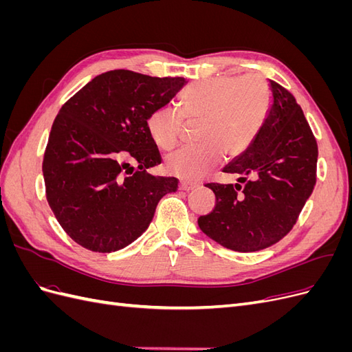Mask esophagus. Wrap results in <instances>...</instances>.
<instances>
[{
  "label": "esophagus",
  "instance_id": "obj_1",
  "mask_svg": "<svg viewBox=\"0 0 352 352\" xmlns=\"http://www.w3.org/2000/svg\"><path fill=\"white\" fill-rule=\"evenodd\" d=\"M198 186L197 185H192V184H186V182H180L179 184V189L180 190H185V192H189V190H194L197 189Z\"/></svg>",
  "mask_w": 352,
  "mask_h": 352
}]
</instances>
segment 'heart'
Instances as JSON below:
<instances>
[{"mask_svg":"<svg viewBox=\"0 0 352 352\" xmlns=\"http://www.w3.org/2000/svg\"><path fill=\"white\" fill-rule=\"evenodd\" d=\"M272 102L269 85L258 74L242 78L217 76L190 83L180 94V110L158 107L146 119V131L163 151L179 144L188 122H201L199 146L185 148L166 160L168 173L186 182H198L223 155H241L260 131Z\"/></svg>","mask_w":352,"mask_h":352,"instance_id":"obj_1","label":"heart"}]
</instances>
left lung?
I'll return each mask as SVG.
<instances>
[{"instance_id": "1", "label": "left lung", "mask_w": 352, "mask_h": 352, "mask_svg": "<svg viewBox=\"0 0 352 352\" xmlns=\"http://www.w3.org/2000/svg\"><path fill=\"white\" fill-rule=\"evenodd\" d=\"M272 102L250 146L223 172L253 179L207 184L216 195L210 214L198 219L208 238L232 251L254 252L286 236L316 185L317 142L294 95L269 80ZM240 190L239 195L237 190Z\"/></svg>"}]
</instances>
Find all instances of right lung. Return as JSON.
Returning <instances> with one entry per match:
<instances>
[{"label": "right lung", "instance_id": "1", "mask_svg": "<svg viewBox=\"0 0 352 352\" xmlns=\"http://www.w3.org/2000/svg\"><path fill=\"white\" fill-rule=\"evenodd\" d=\"M185 85L184 78L111 70L60 109L42 173L52 212L80 247L95 252L127 247L150 226L158 201L176 192V177L146 173L162 163L146 119ZM131 162L138 164L136 173Z\"/></svg>", "mask_w": 352, "mask_h": 352}]
</instances>
